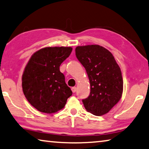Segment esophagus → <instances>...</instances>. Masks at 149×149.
I'll use <instances>...</instances> for the list:
<instances>
[{
    "mask_svg": "<svg viewBox=\"0 0 149 149\" xmlns=\"http://www.w3.org/2000/svg\"><path fill=\"white\" fill-rule=\"evenodd\" d=\"M72 91L73 93H75V91H76V87H73L72 88Z\"/></svg>",
    "mask_w": 149,
    "mask_h": 149,
    "instance_id": "esophagus-1",
    "label": "esophagus"
}]
</instances>
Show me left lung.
<instances>
[{
	"label": "left lung",
	"mask_w": 149,
	"mask_h": 149,
	"mask_svg": "<svg viewBox=\"0 0 149 149\" xmlns=\"http://www.w3.org/2000/svg\"><path fill=\"white\" fill-rule=\"evenodd\" d=\"M75 55L86 70L90 82V95L82 100L85 109L95 116L107 114L122 98L120 68L109 50L98 45L78 46Z\"/></svg>",
	"instance_id": "8db88e82"
}]
</instances>
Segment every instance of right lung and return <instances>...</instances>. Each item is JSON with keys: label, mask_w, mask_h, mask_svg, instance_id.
I'll use <instances>...</instances> for the list:
<instances>
[{"label": "right lung", "mask_w": 149, "mask_h": 149, "mask_svg": "<svg viewBox=\"0 0 149 149\" xmlns=\"http://www.w3.org/2000/svg\"><path fill=\"white\" fill-rule=\"evenodd\" d=\"M72 51L69 47H45L32 55L22 75V89L39 112L52 114L62 109L72 91L60 65Z\"/></svg>", "instance_id": "right-lung-1"}]
</instances>
